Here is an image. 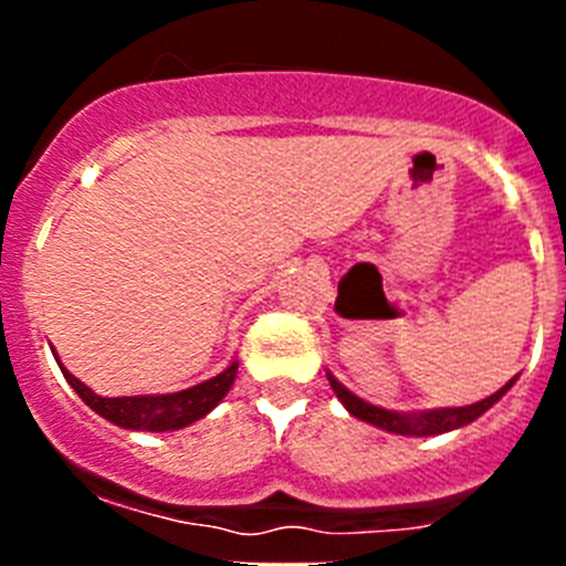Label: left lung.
Here are the masks:
<instances>
[{
    "instance_id": "obj_1",
    "label": "left lung",
    "mask_w": 566,
    "mask_h": 566,
    "mask_svg": "<svg viewBox=\"0 0 566 566\" xmlns=\"http://www.w3.org/2000/svg\"><path fill=\"white\" fill-rule=\"evenodd\" d=\"M328 382H332L334 394H337V399L345 405V411L352 413V417L377 424V428H382V431L388 433H399V437H437V433L457 431V428H462V424H470L473 419L482 417L488 408H493V405L510 391V385L516 382V377L510 379L504 388H499L496 394H490L488 399H482V402L464 405V408H437V411H417V413L385 411V408H379V405L365 402V399H359L357 394L348 391L343 382H337L332 374H328Z\"/></svg>"
}]
</instances>
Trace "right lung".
Returning a JSON list of instances; mask_svg holds the SVG:
<instances>
[{
  "label": "right lung",
  "mask_w": 566,
  "mask_h": 566,
  "mask_svg": "<svg viewBox=\"0 0 566 566\" xmlns=\"http://www.w3.org/2000/svg\"><path fill=\"white\" fill-rule=\"evenodd\" d=\"M59 363V359H56ZM62 368L64 379L73 385V391L84 399V402L98 413V417L109 419L113 424H122L129 431H181L187 424L198 422L201 417H207L214 405L221 402L223 397L232 388L234 377H238V363H232L227 371H221L218 377L207 379V382H198L187 391L175 394H144V397H98L73 374Z\"/></svg>",
  "instance_id": "1"
}]
</instances>
